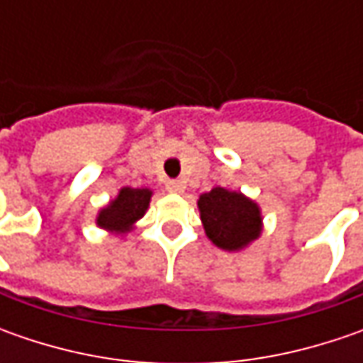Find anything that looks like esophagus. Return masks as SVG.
I'll list each match as a JSON object with an SVG mask.
<instances>
[{
	"mask_svg": "<svg viewBox=\"0 0 363 363\" xmlns=\"http://www.w3.org/2000/svg\"><path fill=\"white\" fill-rule=\"evenodd\" d=\"M165 188H167V191H172V194H184L186 184H184L182 179H172V182L165 184Z\"/></svg>",
	"mask_w": 363,
	"mask_h": 363,
	"instance_id": "esophagus-1",
	"label": "esophagus"
}]
</instances>
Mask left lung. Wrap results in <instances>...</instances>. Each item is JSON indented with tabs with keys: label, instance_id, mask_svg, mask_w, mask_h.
I'll return each mask as SVG.
<instances>
[{
	"label": "left lung",
	"instance_id": "8db88e82",
	"mask_svg": "<svg viewBox=\"0 0 363 363\" xmlns=\"http://www.w3.org/2000/svg\"><path fill=\"white\" fill-rule=\"evenodd\" d=\"M198 210L206 236L222 250L238 252L262 232L260 206L242 191L212 188L200 196Z\"/></svg>",
	"mask_w": 363,
	"mask_h": 363
}]
</instances>
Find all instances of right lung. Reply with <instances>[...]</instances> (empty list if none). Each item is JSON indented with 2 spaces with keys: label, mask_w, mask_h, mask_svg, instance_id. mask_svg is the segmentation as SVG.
Masks as SVG:
<instances>
[{
  "label": "right lung",
  "mask_w": 363,
  "mask_h": 363,
  "mask_svg": "<svg viewBox=\"0 0 363 363\" xmlns=\"http://www.w3.org/2000/svg\"><path fill=\"white\" fill-rule=\"evenodd\" d=\"M153 191L149 188H121L115 200L96 214V226L115 236H125L135 230V224L145 216Z\"/></svg>",
  "instance_id": "obj_1"
}]
</instances>
